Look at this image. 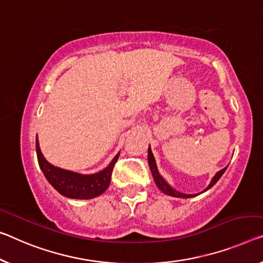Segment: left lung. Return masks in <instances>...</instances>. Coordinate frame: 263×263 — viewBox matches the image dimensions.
I'll return each mask as SVG.
<instances>
[{
	"label": "left lung",
	"instance_id": "8db88e82",
	"mask_svg": "<svg viewBox=\"0 0 263 263\" xmlns=\"http://www.w3.org/2000/svg\"><path fill=\"white\" fill-rule=\"evenodd\" d=\"M148 163H149V168H151L152 175H153V177H154L155 183H156L157 187H159V189H160L161 192L164 193V194H167V195H169V196H174V197H182V199H188V197H194V196H196V194H183V193L177 192V191H175V189L172 188L171 185L168 184L167 181H165V180L163 179V177L160 175L159 171H157L156 162H155L154 155H153V153H152V149H151V147L148 148ZM226 169H227V167L223 168V169H221L220 172H217V173L215 174V176H214L213 179H212L211 183H209L208 187L205 188L203 192L208 191V189H211V188L213 187V185L215 184V183L217 182V181L220 180V177H221L222 175H223V173L226 172ZM203 192H202V193H203Z\"/></svg>",
	"mask_w": 263,
	"mask_h": 263
}]
</instances>
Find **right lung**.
I'll list each match as a JSON object with an SVG mask.
<instances>
[{
    "mask_svg": "<svg viewBox=\"0 0 263 263\" xmlns=\"http://www.w3.org/2000/svg\"><path fill=\"white\" fill-rule=\"evenodd\" d=\"M36 154H37L40 168L48 182L61 195L78 200L92 199L107 191L110 184L112 169L120 156V153L116 154L111 162L108 164V167L104 168L103 171L90 174V175H83V174L55 167L48 162L40 149L37 137H36Z\"/></svg>",
    "mask_w": 263,
    "mask_h": 263,
    "instance_id": "right-lung-1",
    "label": "right lung"
}]
</instances>
